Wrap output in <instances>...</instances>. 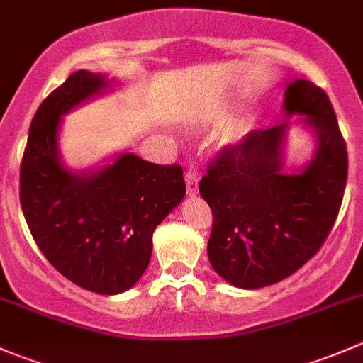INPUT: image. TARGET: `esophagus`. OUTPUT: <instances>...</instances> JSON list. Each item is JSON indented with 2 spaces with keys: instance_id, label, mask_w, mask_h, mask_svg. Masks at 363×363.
Segmentation results:
<instances>
[{
  "instance_id": "obj_1",
  "label": "esophagus",
  "mask_w": 363,
  "mask_h": 363,
  "mask_svg": "<svg viewBox=\"0 0 363 363\" xmlns=\"http://www.w3.org/2000/svg\"><path fill=\"white\" fill-rule=\"evenodd\" d=\"M186 193L189 196H195L199 193V174H196L195 168H189L186 172Z\"/></svg>"
}]
</instances>
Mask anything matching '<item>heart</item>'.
<instances>
[{
    "instance_id": "obj_1",
    "label": "heart",
    "mask_w": 363,
    "mask_h": 363,
    "mask_svg": "<svg viewBox=\"0 0 363 363\" xmlns=\"http://www.w3.org/2000/svg\"><path fill=\"white\" fill-rule=\"evenodd\" d=\"M237 138H239V133L232 130V131H228V133H226L225 137H223V140H225V144H233V142H235Z\"/></svg>"
}]
</instances>
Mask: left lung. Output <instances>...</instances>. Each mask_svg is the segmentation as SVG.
<instances>
[{
    "label": "left lung",
    "instance_id": "1",
    "mask_svg": "<svg viewBox=\"0 0 363 363\" xmlns=\"http://www.w3.org/2000/svg\"><path fill=\"white\" fill-rule=\"evenodd\" d=\"M286 116L316 137L306 167L284 172L288 121L247 133L208 164L200 195L212 211L208 262L225 281L255 290L279 283L313 258L334 226L347 151L327 93L303 79L284 91Z\"/></svg>",
    "mask_w": 363,
    "mask_h": 363
}]
</instances>
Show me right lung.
<instances>
[{
    "label": "right lung",
    "instance_id": "add662e5",
    "mask_svg": "<svg viewBox=\"0 0 363 363\" xmlns=\"http://www.w3.org/2000/svg\"><path fill=\"white\" fill-rule=\"evenodd\" d=\"M112 82L104 73H72L36 111L21 163V207L36 246L67 279L101 295L123 294L140 279L156 226L186 195L179 164L133 152L94 170L63 164L61 117Z\"/></svg>",
    "mask_w": 363,
    "mask_h": 363
}]
</instances>
